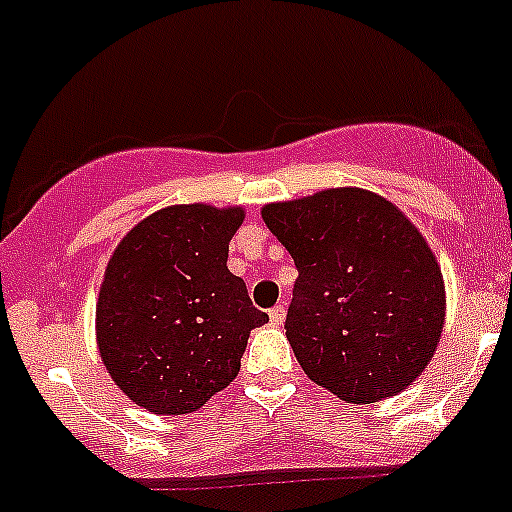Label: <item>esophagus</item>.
<instances>
[{
	"label": "esophagus",
	"instance_id": "obj_1",
	"mask_svg": "<svg viewBox=\"0 0 512 512\" xmlns=\"http://www.w3.org/2000/svg\"><path fill=\"white\" fill-rule=\"evenodd\" d=\"M269 319H271V324H284L286 306L284 304H276L274 309H269Z\"/></svg>",
	"mask_w": 512,
	"mask_h": 512
}]
</instances>
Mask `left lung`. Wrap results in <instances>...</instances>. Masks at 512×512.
<instances>
[{
  "label": "left lung",
  "instance_id": "left-lung-1",
  "mask_svg": "<svg viewBox=\"0 0 512 512\" xmlns=\"http://www.w3.org/2000/svg\"><path fill=\"white\" fill-rule=\"evenodd\" d=\"M261 216L299 271L284 326L309 379L354 405L410 387L445 321L440 266L422 233L362 188L271 203Z\"/></svg>",
  "mask_w": 512,
  "mask_h": 512
}]
</instances>
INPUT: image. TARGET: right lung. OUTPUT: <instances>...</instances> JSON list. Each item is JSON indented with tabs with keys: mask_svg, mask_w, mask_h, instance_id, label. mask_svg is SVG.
Returning <instances> with one entry per match:
<instances>
[{
	"mask_svg": "<svg viewBox=\"0 0 512 512\" xmlns=\"http://www.w3.org/2000/svg\"><path fill=\"white\" fill-rule=\"evenodd\" d=\"M241 208L170 206L115 248L97 299V347L135 405L186 415L236 379L251 329L269 314L228 271Z\"/></svg>",
	"mask_w": 512,
	"mask_h": 512,
	"instance_id": "right-lung-1",
	"label": "right lung"
}]
</instances>
